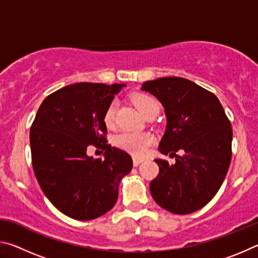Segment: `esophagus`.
I'll return each mask as SVG.
<instances>
[{
    "mask_svg": "<svg viewBox=\"0 0 258 258\" xmlns=\"http://www.w3.org/2000/svg\"><path fill=\"white\" fill-rule=\"evenodd\" d=\"M143 161H145V159H143V158H137V157H135V158H133V165L139 166L140 164L143 163Z\"/></svg>",
    "mask_w": 258,
    "mask_h": 258,
    "instance_id": "esophagus-1",
    "label": "esophagus"
}]
</instances>
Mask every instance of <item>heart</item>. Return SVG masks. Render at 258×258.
<instances>
[{"label": "heart", "instance_id": "obj_1", "mask_svg": "<svg viewBox=\"0 0 258 258\" xmlns=\"http://www.w3.org/2000/svg\"><path fill=\"white\" fill-rule=\"evenodd\" d=\"M132 101L143 117H146L151 112L159 111L158 101L149 94H134L132 97ZM116 107V102L111 101L104 110L103 123L106 124L107 127H112L113 124H115ZM152 141H154V138L148 133L121 132L118 135H116L115 138V143L117 147L135 157H141L145 155Z\"/></svg>", "mask_w": 258, "mask_h": 258}]
</instances>
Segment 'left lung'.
I'll return each mask as SVG.
<instances>
[{"mask_svg": "<svg viewBox=\"0 0 258 258\" xmlns=\"http://www.w3.org/2000/svg\"><path fill=\"white\" fill-rule=\"evenodd\" d=\"M165 108L167 126L159 151L175 163L156 159L159 174L150 182L155 202L173 214L194 213L211 202L223 183L232 156V128L220 100L182 77L143 83ZM180 150L181 156L176 155Z\"/></svg>", "mask_w": 258, "mask_h": 258, "instance_id": "obj_1", "label": "left lung"}]
</instances>
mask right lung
<instances>
[{
    "mask_svg": "<svg viewBox=\"0 0 258 258\" xmlns=\"http://www.w3.org/2000/svg\"><path fill=\"white\" fill-rule=\"evenodd\" d=\"M123 86H64L44 99L30 127L38 184L55 208L75 220H94L110 211L120 180L132 169L127 152L108 145L103 123L104 110ZM90 145L104 151L105 159L87 156Z\"/></svg>",
    "mask_w": 258,
    "mask_h": 258,
    "instance_id": "obj_1",
    "label": "right lung"
}]
</instances>
